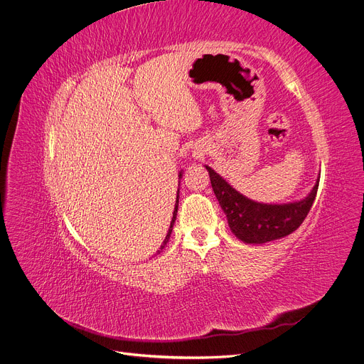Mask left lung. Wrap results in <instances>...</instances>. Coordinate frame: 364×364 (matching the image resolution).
Returning <instances> with one entry per match:
<instances>
[{"label": "left lung", "mask_w": 364, "mask_h": 364, "mask_svg": "<svg viewBox=\"0 0 364 364\" xmlns=\"http://www.w3.org/2000/svg\"><path fill=\"white\" fill-rule=\"evenodd\" d=\"M216 199L226 215L232 234L245 244H266L290 235L309 213L319 186L316 180L311 193L302 200L290 203H259L237 191L209 165H205Z\"/></svg>", "instance_id": "8db88e82"}]
</instances>
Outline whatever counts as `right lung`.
I'll return each instance as SVG.
<instances>
[{"mask_svg": "<svg viewBox=\"0 0 364 364\" xmlns=\"http://www.w3.org/2000/svg\"><path fill=\"white\" fill-rule=\"evenodd\" d=\"M183 177V171H180L178 173V178H181ZM178 193H180V190H178ZM178 193H177V199H176V208H174V212H173V219H171V223H170V229H168V232H167V237H165V240L162 241V244H161V248L158 250V252H161L164 248H165V245H167V242H168V240H170V237H171V232H173V226H174V222H176V218H177V210H178Z\"/></svg>", "mask_w": 364, "mask_h": 364, "instance_id": "add662e5", "label": "right lung"}]
</instances>
